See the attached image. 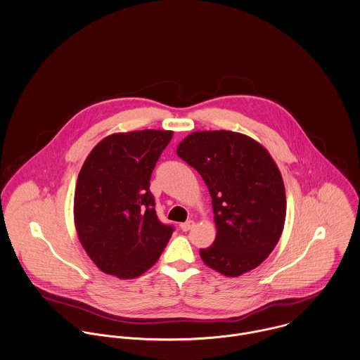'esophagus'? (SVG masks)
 Here are the masks:
<instances>
[{"label": "esophagus", "instance_id": "34e87169", "mask_svg": "<svg viewBox=\"0 0 360 360\" xmlns=\"http://www.w3.org/2000/svg\"><path fill=\"white\" fill-rule=\"evenodd\" d=\"M194 225H195V224H194L193 221H187V222H184V224L180 225V229H181L183 232H188L190 229L194 228Z\"/></svg>", "mask_w": 360, "mask_h": 360}]
</instances>
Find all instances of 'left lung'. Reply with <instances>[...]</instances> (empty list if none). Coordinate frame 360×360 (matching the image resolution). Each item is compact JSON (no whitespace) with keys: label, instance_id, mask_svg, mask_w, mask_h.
I'll return each mask as SVG.
<instances>
[{"label":"left lung","instance_id":"1","mask_svg":"<svg viewBox=\"0 0 360 360\" xmlns=\"http://www.w3.org/2000/svg\"><path fill=\"white\" fill-rule=\"evenodd\" d=\"M177 155L204 179L214 210L217 238L201 248L202 261L225 276L257 268L283 231L286 195L281 172L255 139L233 131H195Z\"/></svg>","mask_w":360,"mask_h":360}]
</instances>
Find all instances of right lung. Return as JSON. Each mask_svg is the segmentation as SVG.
Wrapping results in <instances>:
<instances>
[{
	"label": "right lung",
	"mask_w": 360,
	"mask_h": 360,
	"mask_svg": "<svg viewBox=\"0 0 360 360\" xmlns=\"http://www.w3.org/2000/svg\"><path fill=\"white\" fill-rule=\"evenodd\" d=\"M173 131L112 134L88 155L78 176L74 219L79 241L105 274L132 279L148 271L172 238L149 191L155 165Z\"/></svg>",
	"instance_id": "obj_1"
}]
</instances>
